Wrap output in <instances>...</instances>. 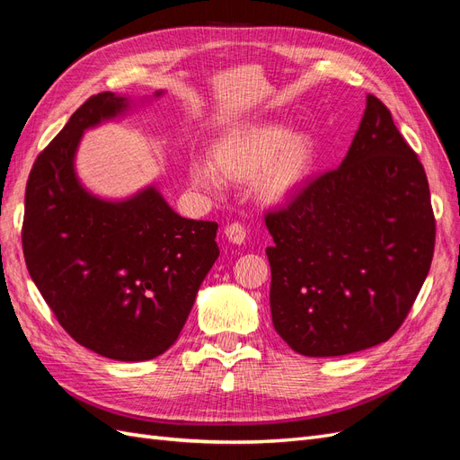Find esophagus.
Returning a JSON list of instances; mask_svg holds the SVG:
<instances>
[{"label": "esophagus", "instance_id": "1", "mask_svg": "<svg viewBox=\"0 0 460 460\" xmlns=\"http://www.w3.org/2000/svg\"><path fill=\"white\" fill-rule=\"evenodd\" d=\"M226 238L232 243H243L245 242V228L242 222H230V225L225 228Z\"/></svg>", "mask_w": 460, "mask_h": 460}]
</instances>
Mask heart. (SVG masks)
Segmentation results:
<instances>
[{
    "instance_id": "b5f03b06",
    "label": "heart",
    "mask_w": 460,
    "mask_h": 460,
    "mask_svg": "<svg viewBox=\"0 0 460 460\" xmlns=\"http://www.w3.org/2000/svg\"><path fill=\"white\" fill-rule=\"evenodd\" d=\"M313 147L307 137L288 136L278 124H255L235 130L217 142L213 163L191 161V182L203 190H215L218 172L234 178H249L257 172L261 196L278 199L294 188L309 169Z\"/></svg>"
}]
</instances>
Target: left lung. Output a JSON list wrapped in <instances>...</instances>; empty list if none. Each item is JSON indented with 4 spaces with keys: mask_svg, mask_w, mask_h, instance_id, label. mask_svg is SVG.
I'll use <instances>...</instances> for the list:
<instances>
[{
    "mask_svg": "<svg viewBox=\"0 0 460 460\" xmlns=\"http://www.w3.org/2000/svg\"><path fill=\"white\" fill-rule=\"evenodd\" d=\"M264 222L274 240L267 247L272 324L307 357L387 341L405 323L434 257L424 166L370 93L343 163L305 182Z\"/></svg>",
    "mask_w": 460,
    "mask_h": 460,
    "instance_id": "8db88e82",
    "label": "left lung"
}]
</instances>
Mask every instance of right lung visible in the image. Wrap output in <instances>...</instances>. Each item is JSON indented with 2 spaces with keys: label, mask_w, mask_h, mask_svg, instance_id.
Instances as JSON below:
<instances>
[{
  "label": "right lung",
  "mask_w": 460,
  "mask_h": 460,
  "mask_svg": "<svg viewBox=\"0 0 460 460\" xmlns=\"http://www.w3.org/2000/svg\"><path fill=\"white\" fill-rule=\"evenodd\" d=\"M127 97H88L36 157L26 182L22 252L41 297L76 343L149 360L178 340L218 257V225L176 215L155 188L109 203L82 188L73 159L86 128Z\"/></svg>",
  "instance_id": "add662e5"
}]
</instances>
